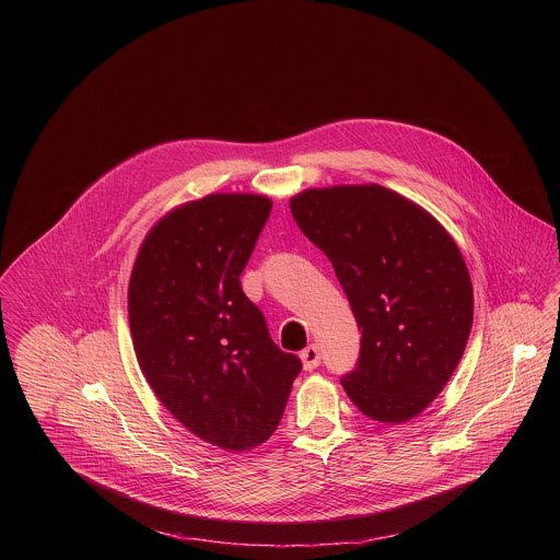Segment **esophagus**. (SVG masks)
<instances>
[{"label":"esophagus","mask_w":560,"mask_h":560,"mask_svg":"<svg viewBox=\"0 0 560 560\" xmlns=\"http://www.w3.org/2000/svg\"><path fill=\"white\" fill-rule=\"evenodd\" d=\"M300 358H302V362H304V369L306 371H313V369H317L320 364V351L317 345H311V347H306L302 353H300Z\"/></svg>","instance_id":"esophagus-1"}]
</instances>
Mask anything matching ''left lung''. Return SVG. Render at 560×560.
I'll return each instance as SVG.
<instances>
[{"mask_svg": "<svg viewBox=\"0 0 560 560\" xmlns=\"http://www.w3.org/2000/svg\"><path fill=\"white\" fill-rule=\"evenodd\" d=\"M291 213L329 258L362 329L345 393L373 420L413 418L448 384L472 329V282L457 243L375 183L306 189L291 198Z\"/></svg>", "mask_w": 560, "mask_h": 560, "instance_id": "obj_1", "label": "left lung"}]
</instances>
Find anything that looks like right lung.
<instances>
[{"mask_svg": "<svg viewBox=\"0 0 560 560\" xmlns=\"http://www.w3.org/2000/svg\"><path fill=\"white\" fill-rule=\"evenodd\" d=\"M269 213L256 194L180 205L147 235L129 282L133 349L153 393L194 435L237 453L276 431L302 371L241 289Z\"/></svg>", "mask_w": 560, "mask_h": 560, "instance_id": "obj_1", "label": "right lung"}]
</instances>
